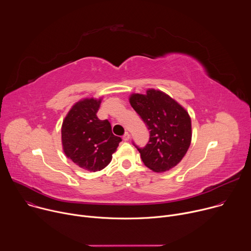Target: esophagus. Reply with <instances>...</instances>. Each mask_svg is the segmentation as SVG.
Wrapping results in <instances>:
<instances>
[{"label": "esophagus", "mask_w": 251, "mask_h": 251, "mask_svg": "<svg viewBox=\"0 0 251 251\" xmlns=\"http://www.w3.org/2000/svg\"><path fill=\"white\" fill-rule=\"evenodd\" d=\"M130 139V134L128 132H126L124 135H123V140L124 141H128Z\"/></svg>", "instance_id": "1"}]
</instances>
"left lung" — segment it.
Returning <instances> with one entry per match:
<instances>
[{"mask_svg": "<svg viewBox=\"0 0 251 251\" xmlns=\"http://www.w3.org/2000/svg\"><path fill=\"white\" fill-rule=\"evenodd\" d=\"M133 109L150 130L144 148H138L146 167L156 173L171 170L182 161L192 141V120L188 111L171 96L150 88L146 94L129 97Z\"/></svg>", "mask_w": 251, "mask_h": 251, "instance_id": "obj_1", "label": "left lung"}]
</instances>
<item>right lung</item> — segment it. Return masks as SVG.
I'll list each match as a JSON object with an SVG mask.
<instances>
[{"mask_svg":"<svg viewBox=\"0 0 251 251\" xmlns=\"http://www.w3.org/2000/svg\"><path fill=\"white\" fill-rule=\"evenodd\" d=\"M101 101L102 97L79 100L71 107L61 126L64 154L89 172L101 171L108 165L122 141L112 133L108 120L98 119Z\"/></svg>","mask_w":251,"mask_h":251,"instance_id":"right-lung-1","label":"right lung"}]
</instances>
